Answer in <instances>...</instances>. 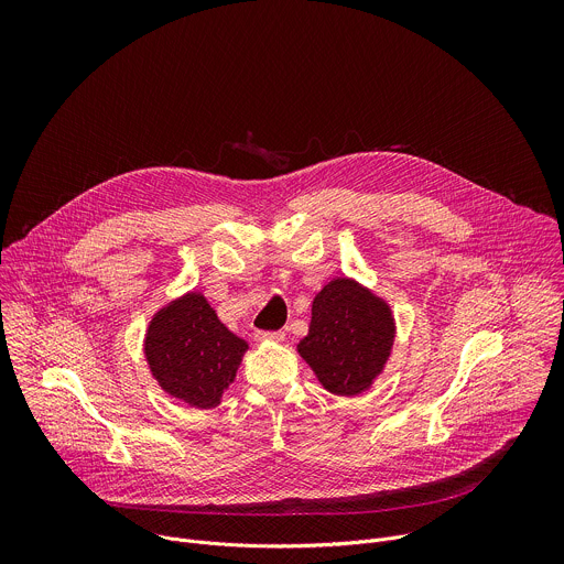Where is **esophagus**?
I'll list each match as a JSON object with an SVG mask.
<instances>
[{
  "label": "esophagus",
  "mask_w": 564,
  "mask_h": 564,
  "mask_svg": "<svg viewBox=\"0 0 564 564\" xmlns=\"http://www.w3.org/2000/svg\"><path fill=\"white\" fill-rule=\"evenodd\" d=\"M261 341H283L285 333L283 330H274V333H259L257 335Z\"/></svg>",
  "instance_id": "obj_1"
}]
</instances>
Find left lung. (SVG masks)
<instances>
[{"mask_svg": "<svg viewBox=\"0 0 564 564\" xmlns=\"http://www.w3.org/2000/svg\"><path fill=\"white\" fill-rule=\"evenodd\" d=\"M394 339L390 307L350 279H335L312 301L299 355L335 394H359L381 372Z\"/></svg>", "mask_w": 564, "mask_h": 564, "instance_id": "8db88e82", "label": "left lung"}]
</instances>
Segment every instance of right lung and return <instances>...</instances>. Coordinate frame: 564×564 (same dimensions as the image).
<instances>
[{
  "label": "right lung",
  "mask_w": 564,
  "mask_h": 564,
  "mask_svg": "<svg viewBox=\"0 0 564 564\" xmlns=\"http://www.w3.org/2000/svg\"><path fill=\"white\" fill-rule=\"evenodd\" d=\"M248 344L229 333L203 294L160 310L147 330L144 355L158 383L194 409L220 404Z\"/></svg>",
  "instance_id": "add662e5"
}]
</instances>
